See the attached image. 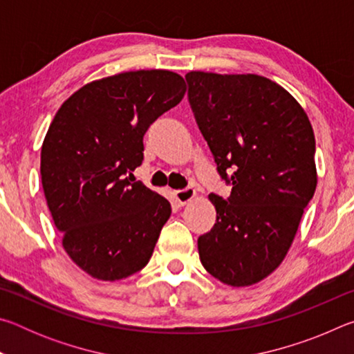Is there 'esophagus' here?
<instances>
[{
  "instance_id": "34e87169",
  "label": "esophagus",
  "mask_w": 354,
  "mask_h": 354,
  "mask_svg": "<svg viewBox=\"0 0 354 354\" xmlns=\"http://www.w3.org/2000/svg\"><path fill=\"white\" fill-rule=\"evenodd\" d=\"M173 195H175V200L178 201L179 206H184L187 205L189 201H192L196 196V190L195 189H184V190H175L173 192Z\"/></svg>"
}]
</instances>
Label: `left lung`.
<instances>
[{
  "mask_svg": "<svg viewBox=\"0 0 354 354\" xmlns=\"http://www.w3.org/2000/svg\"><path fill=\"white\" fill-rule=\"evenodd\" d=\"M189 101L227 200L211 194L214 227L198 239L203 267L247 287L273 273L317 187L315 137L301 104L268 77L190 71Z\"/></svg>",
  "mask_w": 354,
  "mask_h": 354,
  "instance_id": "left-lung-1",
  "label": "left lung"
}]
</instances>
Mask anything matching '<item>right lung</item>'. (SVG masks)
<instances>
[{"label": "right lung", "instance_id": "right-lung-1", "mask_svg": "<svg viewBox=\"0 0 354 354\" xmlns=\"http://www.w3.org/2000/svg\"><path fill=\"white\" fill-rule=\"evenodd\" d=\"M185 91L175 71H124L82 86L48 128L40 154L46 205L70 259L95 279L142 270L170 218V203L131 171L143 160L149 124Z\"/></svg>", "mask_w": 354, "mask_h": 354}]
</instances>
